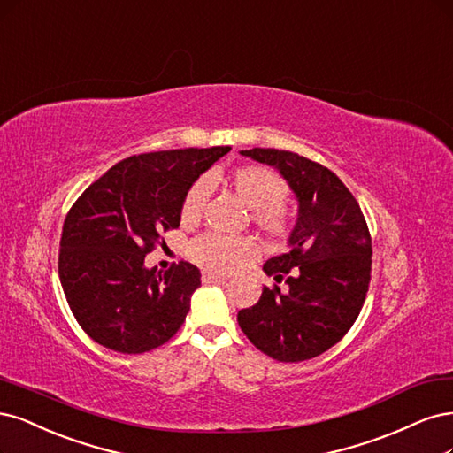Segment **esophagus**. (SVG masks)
Instances as JSON below:
<instances>
[{
  "label": "esophagus",
  "mask_w": 453,
  "mask_h": 453,
  "mask_svg": "<svg viewBox=\"0 0 453 453\" xmlns=\"http://www.w3.org/2000/svg\"><path fill=\"white\" fill-rule=\"evenodd\" d=\"M225 275L219 273H211V272H204L202 273V283H219V280H225Z\"/></svg>",
  "instance_id": "esophagus-1"
}]
</instances>
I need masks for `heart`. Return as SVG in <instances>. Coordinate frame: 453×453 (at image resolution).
Listing matches in <instances>:
<instances>
[{
  "label": "heart",
  "instance_id": "obj_1",
  "mask_svg": "<svg viewBox=\"0 0 453 453\" xmlns=\"http://www.w3.org/2000/svg\"><path fill=\"white\" fill-rule=\"evenodd\" d=\"M228 185L245 204L253 210V223L272 238H285L290 232V213L283 206L288 195V185L268 166L247 165L232 170L226 178ZM210 187L206 180L195 181L185 193L180 217L183 223H195L204 210ZM255 251L249 238L225 236V234L208 232L196 238L191 247V258L202 268L211 272H230Z\"/></svg>",
  "mask_w": 453,
  "mask_h": 453
}]
</instances>
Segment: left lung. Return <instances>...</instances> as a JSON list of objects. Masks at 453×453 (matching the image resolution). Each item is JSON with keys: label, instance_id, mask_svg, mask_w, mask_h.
Wrapping results in <instances>:
<instances>
[{"label": "left lung", "instance_id": "obj_1", "mask_svg": "<svg viewBox=\"0 0 453 453\" xmlns=\"http://www.w3.org/2000/svg\"><path fill=\"white\" fill-rule=\"evenodd\" d=\"M242 155L279 170L298 198L288 251L264 272V287L238 313L242 332L277 362L311 360L342 339L360 315L371 280V236L352 193L330 168L298 153L253 148Z\"/></svg>", "mask_w": 453, "mask_h": 453}]
</instances>
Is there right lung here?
<instances>
[{
	"mask_svg": "<svg viewBox=\"0 0 453 453\" xmlns=\"http://www.w3.org/2000/svg\"><path fill=\"white\" fill-rule=\"evenodd\" d=\"M230 146L133 155L78 196L59 242L58 272L76 322L99 345L142 354L173 337L200 287L181 260L166 272L144 258L180 226L185 193Z\"/></svg>",
	"mask_w": 453,
	"mask_h": 453,
	"instance_id": "1",
	"label": "right lung"
}]
</instances>
